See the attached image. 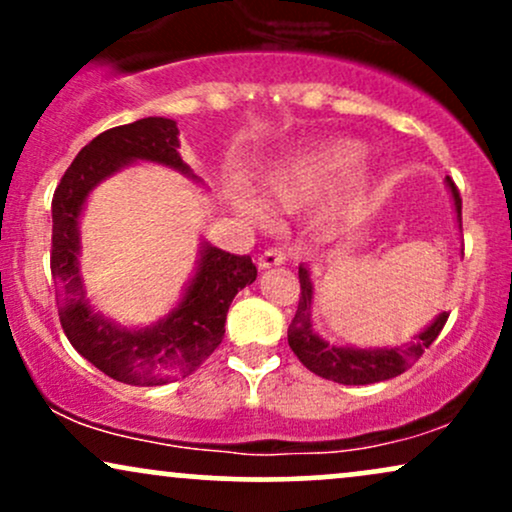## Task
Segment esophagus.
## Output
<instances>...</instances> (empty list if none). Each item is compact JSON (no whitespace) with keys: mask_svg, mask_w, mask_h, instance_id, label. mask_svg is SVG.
I'll return each instance as SVG.
<instances>
[{"mask_svg":"<svg viewBox=\"0 0 512 512\" xmlns=\"http://www.w3.org/2000/svg\"><path fill=\"white\" fill-rule=\"evenodd\" d=\"M286 260H289V252L284 248H269L257 257V264H260V269H272V267H279V264H284Z\"/></svg>","mask_w":512,"mask_h":512,"instance_id":"34e87169","label":"esophagus"}]
</instances>
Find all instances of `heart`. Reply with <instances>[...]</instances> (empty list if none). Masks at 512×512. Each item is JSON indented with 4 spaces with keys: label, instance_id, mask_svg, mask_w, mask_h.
<instances>
[{
    "label": "heart",
    "instance_id": "obj_1",
    "mask_svg": "<svg viewBox=\"0 0 512 512\" xmlns=\"http://www.w3.org/2000/svg\"><path fill=\"white\" fill-rule=\"evenodd\" d=\"M361 154V146L346 139L303 151L269 170L264 178V195L284 209L301 207L337 185L361 161ZM243 209L250 216H257V209L250 202H243Z\"/></svg>",
    "mask_w": 512,
    "mask_h": 512
}]
</instances>
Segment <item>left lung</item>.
Masks as SVG:
<instances>
[{"mask_svg":"<svg viewBox=\"0 0 512 512\" xmlns=\"http://www.w3.org/2000/svg\"><path fill=\"white\" fill-rule=\"evenodd\" d=\"M445 182H448L452 204H455L457 226L462 231V197L455 182L450 178H445ZM298 279H301V301H298L296 317L289 325V346L305 368L339 385H370L397 378L419 361L448 322V313H440L424 332L416 334L414 342L404 346L361 349V346L330 344L313 330V310H310L313 308V279H310L308 264L298 267Z\"/></svg>","mask_w":512,"mask_h":512,"instance_id":"obj_1","label":"left lung"}]
</instances>
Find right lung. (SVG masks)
Returning <instances> with one entry per match:
<instances>
[{
	"label": "right lung",
	"instance_id": "1",
	"mask_svg": "<svg viewBox=\"0 0 512 512\" xmlns=\"http://www.w3.org/2000/svg\"><path fill=\"white\" fill-rule=\"evenodd\" d=\"M178 134V125L168 117H144L108 129L76 154L52 197L50 267L62 330L86 361L127 385H166L197 370L221 344L236 293L257 279L250 255H231L202 243L195 276L187 281L180 303L151 327L115 325L88 303L79 274V221L88 195L137 161L173 168L199 182L178 154Z\"/></svg>",
	"mask_w": 512,
	"mask_h": 512
}]
</instances>
